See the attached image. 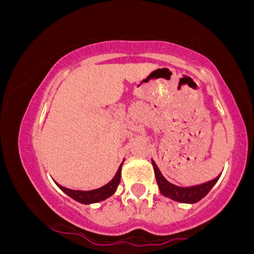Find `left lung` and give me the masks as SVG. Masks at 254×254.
<instances>
[{"mask_svg":"<svg viewBox=\"0 0 254 254\" xmlns=\"http://www.w3.org/2000/svg\"><path fill=\"white\" fill-rule=\"evenodd\" d=\"M151 164H153L154 172H155L156 183L161 194H164L165 197H168L172 200H176V202L188 204L197 203L198 200H200L203 197H205L206 194L209 193V191L211 190L212 186H214L218 180V178H215L211 182L200 184V185L190 186V188H182V186H177L174 185V184L168 182V180L162 176V173L160 172L159 167H157L155 162H154V160H151Z\"/></svg>","mask_w":254,"mask_h":254,"instance_id":"1","label":"left lung"}]
</instances>
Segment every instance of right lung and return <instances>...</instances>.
<instances>
[{
  "label": "right lung",
  "instance_id": "1",
  "mask_svg": "<svg viewBox=\"0 0 254 254\" xmlns=\"http://www.w3.org/2000/svg\"><path fill=\"white\" fill-rule=\"evenodd\" d=\"M122 166H123V162H122L121 166H119L117 173L115 174V177L112 178V180L106 184V185L101 186L99 189H94V190L89 191H82V190H71V189L64 188V186L57 184L58 188L62 190L64 193L68 194L69 197L72 198L76 202L81 204H93V203H99L101 200L107 199V198L112 196L115 193L116 190H117L119 183H121V174H122Z\"/></svg>",
  "mask_w": 254,
  "mask_h": 254
}]
</instances>
